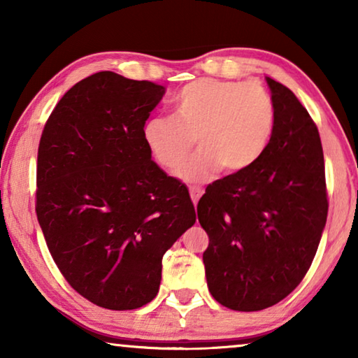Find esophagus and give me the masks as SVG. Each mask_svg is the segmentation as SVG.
I'll list each match as a JSON object with an SVG mask.
<instances>
[{
	"label": "esophagus",
	"instance_id": "1",
	"mask_svg": "<svg viewBox=\"0 0 358 358\" xmlns=\"http://www.w3.org/2000/svg\"><path fill=\"white\" fill-rule=\"evenodd\" d=\"M189 194H191V199H192V202H194V205H197V202H199V199H201V197H202V194H203V191L201 189V187L191 186V187H189Z\"/></svg>",
	"mask_w": 358,
	"mask_h": 358
}]
</instances>
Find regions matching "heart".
Wrapping results in <instances>:
<instances>
[{"mask_svg": "<svg viewBox=\"0 0 358 358\" xmlns=\"http://www.w3.org/2000/svg\"><path fill=\"white\" fill-rule=\"evenodd\" d=\"M173 117L150 118L143 141L155 161L175 169L197 141L201 148L178 169L185 181H203L221 171L238 175L262 157L273 136L276 108L256 82L199 78L172 99Z\"/></svg>", "mask_w": 358, "mask_h": 358, "instance_id": "heart-1", "label": "heart"}]
</instances>
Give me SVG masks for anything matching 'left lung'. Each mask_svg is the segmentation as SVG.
<instances>
[{"instance_id":"1","label":"left lung","mask_w":358,"mask_h":358,"mask_svg":"<svg viewBox=\"0 0 358 358\" xmlns=\"http://www.w3.org/2000/svg\"><path fill=\"white\" fill-rule=\"evenodd\" d=\"M276 124L262 157L246 172L210 185L197 203L210 243V294L235 311H260L299 286L325 227L324 153L319 131L296 96L266 77Z\"/></svg>"}]
</instances>
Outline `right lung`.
I'll list each match as a JSON object with an SVG mask.
<instances>
[{"mask_svg": "<svg viewBox=\"0 0 358 358\" xmlns=\"http://www.w3.org/2000/svg\"><path fill=\"white\" fill-rule=\"evenodd\" d=\"M164 93L96 72L59 99L41 136L36 215L48 251L71 287L107 310L153 300L162 256L196 222L187 187L143 141Z\"/></svg>", "mask_w": 358, "mask_h": 358, "instance_id": "1", "label": "right lung"}]
</instances>
